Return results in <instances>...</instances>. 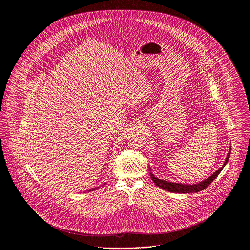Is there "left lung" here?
Listing matches in <instances>:
<instances>
[{
    "label": "left lung",
    "mask_w": 250,
    "mask_h": 250,
    "mask_svg": "<svg viewBox=\"0 0 250 250\" xmlns=\"http://www.w3.org/2000/svg\"><path fill=\"white\" fill-rule=\"evenodd\" d=\"M230 151L226 157V160L224 162V165L222 166V167H220L217 171H215L212 176H210L209 178L198 183V184H193V185H187V184H179V183H171V182H167L165 180H161V179L156 178L154 176V174H152L150 172L151 178L153 180V182L156 184V186H158L159 188L167 190V191H171V192H178V193H189V192H197L200 190L205 189L207 187L210 186V184L214 181V179L217 177V175L220 173V171L223 169V167H225L226 163L228 162V159L230 157Z\"/></svg>",
    "instance_id": "1"
}]
</instances>
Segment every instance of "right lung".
<instances>
[{
    "instance_id": "right-lung-1",
    "label": "right lung",
    "mask_w": 250,
    "mask_h": 250,
    "mask_svg": "<svg viewBox=\"0 0 250 250\" xmlns=\"http://www.w3.org/2000/svg\"><path fill=\"white\" fill-rule=\"evenodd\" d=\"M94 189H96V188H94ZM94 189H92V190H94ZM89 190H90V189H89ZM89 190H88V191H89Z\"/></svg>"
}]
</instances>
